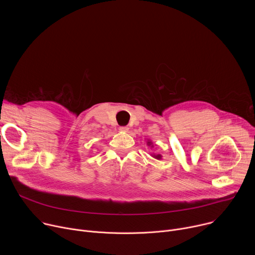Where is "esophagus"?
Masks as SVG:
<instances>
[{
	"instance_id": "1",
	"label": "esophagus",
	"mask_w": 255,
	"mask_h": 255,
	"mask_svg": "<svg viewBox=\"0 0 255 255\" xmlns=\"http://www.w3.org/2000/svg\"><path fill=\"white\" fill-rule=\"evenodd\" d=\"M119 130L122 132H128L129 128L127 126H121V127H119Z\"/></svg>"
}]
</instances>
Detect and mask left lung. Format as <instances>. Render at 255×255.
<instances>
[{
	"mask_svg": "<svg viewBox=\"0 0 255 255\" xmlns=\"http://www.w3.org/2000/svg\"><path fill=\"white\" fill-rule=\"evenodd\" d=\"M148 144L150 145V142H148ZM154 157H155V158H157V159H160V158H161V155L157 154V155H154Z\"/></svg>",
	"mask_w": 255,
	"mask_h": 255,
	"instance_id": "left-lung-1",
	"label": "left lung"
}]
</instances>
